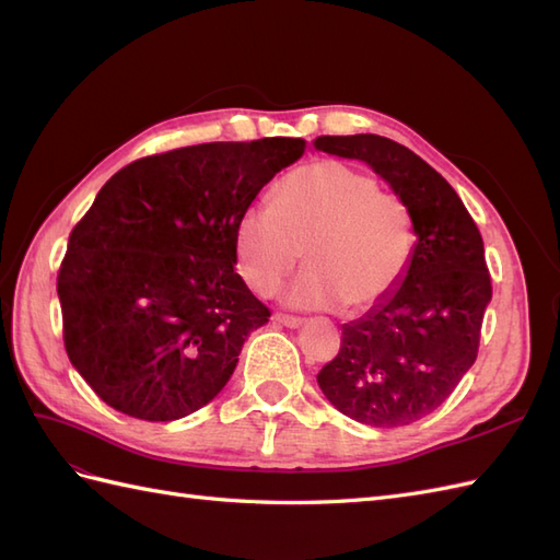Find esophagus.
<instances>
[{"mask_svg":"<svg viewBox=\"0 0 560 560\" xmlns=\"http://www.w3.org/2000/svg\"><path fill=\"white\" fill-rule=\"evenodd\" d=\"M273 319L278 322V325H282V327H287V329H299V327L303 325L301 317H292V315H280V313H278Z\"/></svg>","mask_w":560,"mask_h":560,"instance_id":"34e87169","label":"esophagus"}]
</instances>
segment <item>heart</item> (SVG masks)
<instances>
[{
    "label": "heart",
    "mask_w": 560,
    "mask_h": 560,
    "mask_svg": "<svg viewBox=\"0 0 560 560\" xmlns=\"http://www.w3.org/2000/svg\"><path fill=\"white\" fill-rule=\"evenodd\" d=\"M303 259L282 292L301 311H369L397 290L416 249L413 214L378 182L338 161L287 175L273 208L252 206L233 224V257L243 282L261 296Z\"/></svg>",
    "instance_id": "1"
}]
</instances>
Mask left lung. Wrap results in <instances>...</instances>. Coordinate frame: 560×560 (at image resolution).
<instances>
[{"label":"left lung","mask_w":560,"mask_h":560,"mask_svg":"<svg viewBox=\"0 0 560 560\" xmlns=\"http://www.w3.org/2000/svg\"><path fill=\"white\" fill-rule=\"evenodd\" d=\"M317 151L366 163L413 214L416 249L397 290L343 325L317 385L343 416L401 428L430 416L471 369L493 296L481 233L453 186L381 135H322Z\"/></svg>","instance_id":"obj_1"}]
</instances>
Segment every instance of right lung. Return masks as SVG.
<instances>
[{
	"label": "right lung",
	"instance_id": "1",
	"mask_svg": "<svg viewBox=\"0 0 560 560\" xmlns=\"http://www.w3.org/2000/svg\"><path fill=\"white\" fill-rule=\"evenodd\" d=\"M299 138L208 142L118 171L74 226L58 273L65 350L93 393L165 422L222 393L270 313L235 273L233 224Z\"/></svg>",
	"mask_w": 560,
	"mask_h": 560
}]
</instances>
